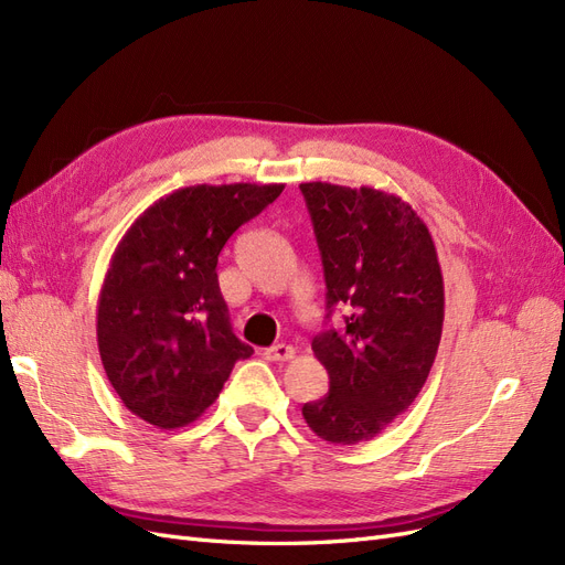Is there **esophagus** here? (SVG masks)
I'll return each mask as SVG.
<instances>
[{
	"instance_id": "34e87169",
	"label": "esophagus",
	"mask_w": 565,
	"mask_h": 565,
	"mask_svg": "<svg viewBox=\"0 0 565 565\" xmlns=\"http://www.w3.org/2000/svg\"><path fill=\"white\" fill-rule=\"evenodd\" d=\"M295 353H297V351H295L292 347H287V344H276V347H270V349H266V351H264V358H266V361L278 363V361H292Z\"/></svg>"
}]
</instances>
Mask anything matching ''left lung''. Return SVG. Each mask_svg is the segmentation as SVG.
Wrapping results in <instances>:
<instances>
[{"mask_svg":"<svg viewBox=\"0 0 565 565\" xmlns=\"http://www.w3.org/2000/svg\"><path fill=\"white\" fill-rule=\"evenodd\" d=\"M299 188L313 221L328 311L351 309L339 332L313 339L330 391L301 415L322 440L355 446L382 434L429 377L446 313L440 264L429 228L398 195L324 181Z\"/></svg>","mask_w":565,"mask_h":565,"instance_id":"8db88e82","label":"left lung"}]
</instances>
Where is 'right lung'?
Returning a JSON list of instances; mask_svg holds the SVG:
<instances>
[{
	"mask_svg": "<svg viewBox=\"0 0 565 565\" xmlns=\"http://www.w3.org/2000/svg\"><path fill=\"white\" fill-rule=\"evenodd\" d=\"M282 188L188 185L150 204L119 241L98 295L96 337L108 380L136 417L160 429L191 424L254 353L233 334L216 262Z\"/></svg>",
	"mask_w": 565,
	"mask_h": 565,
	"instance_id": "obj_1",
	"label": "right lung"
}]
</instances>
